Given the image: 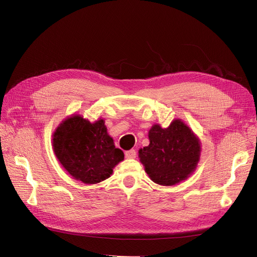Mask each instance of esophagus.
Wrapping results in <instances>:
<instances>
[{
	"instance_id": "1",
	"label": "esophagus",
	"mask_w": 257,
	"mask_h": 257,
	"mask_svg": "<svg viewBox=\"0 0 257 257\" xmlns=\"http://www.w3.org/2000/svg\"><path fill=\"white\" fill-rule=\"evenodd\" d=\"M136 150L134 149H131V150H127L125 151V158L126 159H135L136 158Z\"/></svg>"
}]
</instances>
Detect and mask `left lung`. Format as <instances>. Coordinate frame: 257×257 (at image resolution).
Masks as SVG:
<instances>
[{
  "instance_id": "1",
  "label": "left lung",
  "mask_w": 257,
  "mask_h": 257,
  "mask_svg": "<svg viewBox=\"0 0 257 257\" xmlns=\"http://www.w3.org/2000/svg\"><path fill=\"white\" fill-rule=\"evenodd\" d=\"M149 146L138 151V157L153 182L175 185L196 169L200 142L180 119L174 120L167 128L154 124L149 131Z\"/></svg>"
}]
</instances>
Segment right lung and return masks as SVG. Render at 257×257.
Masks as SVG:
<instances>
[{
  "mask_svg": "<svg viewBox=\"0 0 257 257\" xmlns=\"http://www.w3.org/2000/svg\"><path fill=\"white\" fill-rule=\"evenodd\" d=\"M52 146L66 172L85 184L106 180L124 160L123 151L115 148L103 119L91 123L79 114L68 116L53 133Z\"/></svg>",
  "mask_w": 257,
  "mask_h": 257,
  "instance_id": "add662e5",
  "label": "right lung"
}]
</instances>
